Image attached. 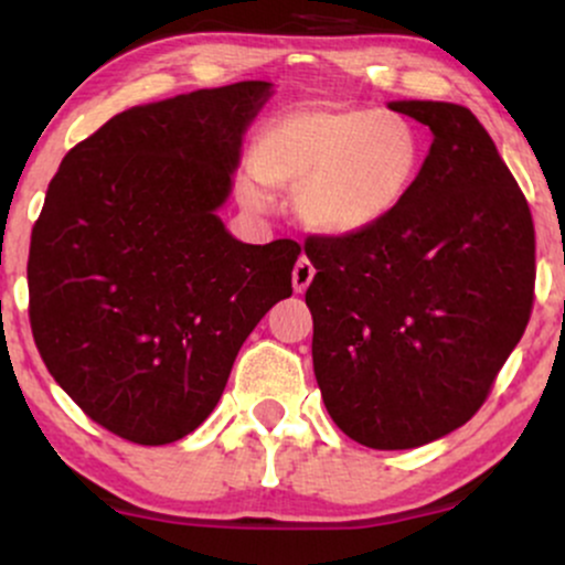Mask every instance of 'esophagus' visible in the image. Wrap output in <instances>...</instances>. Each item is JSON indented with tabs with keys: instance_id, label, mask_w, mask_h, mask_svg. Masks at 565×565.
<instances>
[{
	"instance_id": "esophagus-1",
	"label": "esophagus",
	"mask_w": 565,
	"mask_h": 565,
	"mask_svg": "<svg viewBox=\"0 0 565 565\" xmlns=\"http://www.w3.org/2000/svg\"><path fill=\"white\" fill-rule=\"evenodd\" d=\"M313 276H316L313 263H310L308 257H300L295 265V270H291V284H295V291H300L302 295V291L310 287V281H313Z\"/></svg>"
}]
</instances>
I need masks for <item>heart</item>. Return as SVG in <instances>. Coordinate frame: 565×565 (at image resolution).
<instances>
[{"label": "heart", "mask_w": 565, "mask_h": 565, "mask_svg": "<svg viewBox=\"0 0 565 565\" xmlns=\"http://www.w3.org/2000/svg\"><path fill=\"white\" fill-rule=\"evenodd\" d=\"M423 161L425 142L404 116L327 103L274 116L252 153L257 178L297 188L305 225L327 236H359L385 223L417 183ZM244 193L263 201L255 183Z\"/></svg>", "instance_id": "obj_1"}]
</instances>
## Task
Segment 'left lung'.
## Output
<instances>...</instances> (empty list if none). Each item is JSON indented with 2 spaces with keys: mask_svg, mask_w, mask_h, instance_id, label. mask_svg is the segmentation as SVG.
<instances>
[{
  "mask_svg": "<svg viewBox=\"0 0 565 565\" xmlns=\"http://www.w3.org/2000/svg\"><path fill=\"white\" fill-rule=\"evenodd\" d=\"M433 146L404 204L359 236L305 238L313 372L329 417L369 449H414L489 398L534 308L529 201L468 108L398 100Z\"/></svg>",
  "mask_w": 565,
  "mask_h": 565,
  "instance_id": "obj_1",
  "label": "left lung"
}]
</instances>
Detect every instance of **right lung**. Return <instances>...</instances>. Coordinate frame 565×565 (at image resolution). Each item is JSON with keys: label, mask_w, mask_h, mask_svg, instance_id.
Instances as JSON below:
<instances>
[{"label": "right lung", "mask_w": 565, "mask_h": 565, "mask_svg": "<svg viewBox=\"0 0 565 565\" xmlns=\"http://www.w3.org/2000/svg\"><path fill=\"white\" fill-rule=\"evenodd\" d=\"M268 82L116 114L76 142L31 231L29 321L57 385L140 446L193 433L238 348L291 295L300 244H242L217 206Z\"/></svg>", "instance_id": "1"}]
</instances>
